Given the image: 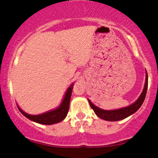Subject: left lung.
<instances>
[{"label": "left lung", "instance_id": "1", "mask_svg": "<svg viewBox=\"0 0 158 158\" xmlns=\"http://www.w3.org/2000/svg\"><path fill=\"white\" fill-rule=\"evenodd\" d=\"M147 88L148 73L147 71H146V81H145L144 88H143L142 93L139 95L138 99H137L135 102L132 103L131 105H130V106L116 110H104L99 108V107L96 106L95 105L90 102V99H88V102H89L92 109L94 110V113L97 114L99 118L107 121H119L129 117L131 114H135V112L140 108L143 102H144L145 98H146Z\"/></svg>", "mask_w": 158, "mask_h": 158}]
</instances>
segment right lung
<instances>
[{
	"mask_svg": "<svg viewBox=\"0 0 158 158\" xmlns=\"http://www.w3.org/2000/svg\"><path fill=\"white\" fill-rule=\"evenodd\" d=\"M73 87V83H72L67 90L64 98L62 99V102L59 105V106L57 107L55 109L49 110V111L45 112V113L38 114V115H32V114H27L26 112L23 111L22 109H21L20 107H19V106H18V108H19L21 113L23 116H25L27 118L33 121V122L39 123V124L52 125L60 123L67 117V114L68 113Z\"/></svg>",
	"mask_w": 158,
	"mask_h": 158,
	"instance_id": "right-lung-1",
	"label": "right lung"
}]
</instances>
